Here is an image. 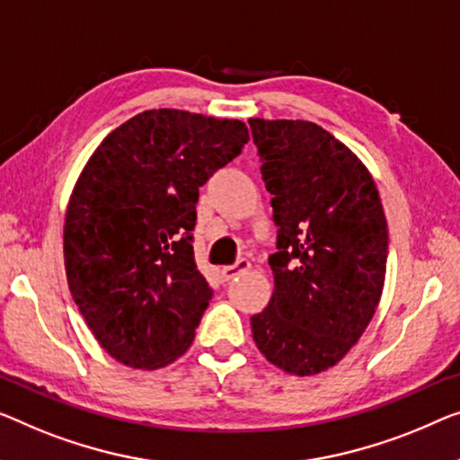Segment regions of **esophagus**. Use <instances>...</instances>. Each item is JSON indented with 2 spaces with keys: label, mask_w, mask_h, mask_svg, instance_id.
Returning <instances> with one entry per match:
<instances>
[{
  "label": "esophagus",
  "mask_w": 460,
  "mask_h": 460,
  "mask_svg": "<svg viewBox=\"0 0 460 460\" xmlns=\"http://www.w3.org/2000/svg\"><path fill=\"white\" fill-rule=\"evenodd\" d=\"M248 269H250V260L248 258H239L235 264L223 266L221 277H223V280H231V279H235L237 274H242V272H245Z\"/></svg>",
  "instance_id": "obj_1"
}]
</instances>
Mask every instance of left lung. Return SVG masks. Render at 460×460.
<instances>
[{
	"mask_svg": "<svg viewBox=\"0 0 460 460\" xmlns=\"http://www.w3.org/2000/svg\"><path fill=\"white\" fill-rule=\"evenodd\" d=\"M250 128L279 227L274 291L252 334L272 366L314 376L337 366L374 318L386 217L366 164L318 123L252 118Z\"/></svg>",
	"mask_w": 460,
	"mask_h": 460,
	"instance_id": "obj_1",
	"label": "left lung"
}]
</instances>
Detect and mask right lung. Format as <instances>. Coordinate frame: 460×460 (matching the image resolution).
<instances>
[{
	"mask_svg": "<svg viewBox=\"0 0 460 460\" xmlns=\"http://www.w3.org/2000/svg\"><path fill=\"white\" fill-rule=\"evenodd\" d=\"M250 140L239 119L150 109L82 169L64 225L67 285L99 345L156 369L194 341L212 289L191 245L198 190Z\"/></svg>",
	"mask_w": 460,
	"mask_h": 460,
	"instance_id": "right-lung-1",
	"label": "right lung"
}]
</instances>
